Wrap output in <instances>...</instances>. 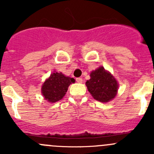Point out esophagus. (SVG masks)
Instances as JSON below:
<instances>
[{
    "label": "esophagus",
    "mask_w": 154,
    "mask_h": 154,
    "mask_svg": "<svg viewBox=\"0 0 154 154\" xmlns=\"http://www.w3.org/2000/svg\"><path fill=\"white\" fill-rule=\"evenodd\" d=\"M76 82H77L78 83H82V79L76 78Z\"/></svg>",
    "instance_id": "esophagus-1"
}]
</instances>
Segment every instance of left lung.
I'll return each mask as SVG.
<instances>
[{
	"label": "left lung",
	"mask_w": 154,
	"mask_h": 154,
	"mask_svg": "<svg viewBox=\"0 0 154 154\" xmlns=\"http://www.w3.org/2000/svg\"><path fill=\"white\" fill-rule=\"evenodd\" d=\"M90 77L85 84L94 99L102 103H107L115 97L118 89L117 82L104 68L99 67L92 71Z\"/></svg>",
	"instance_id": "1"
}]
</instances>
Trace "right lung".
I'll return each instance as SVG.
<instances>
[{
  "label": "right lung",
  "mask_w": 154,
  "mask_h": 154,
  "mask_svg": "<svg viewBox=\"0 0 154 154\" xmlns=\"http://www.w3.org/2000/svg\"><path fill=\"white\" fill-rule=\"evenodd\" d=\"M74 82V79L66 77L61 72L53 73L42 85V95L50 103L59 101L65 95L69 85Z\"/></svg>",
  "instance_id": "add662e5"
}]
</instances>
